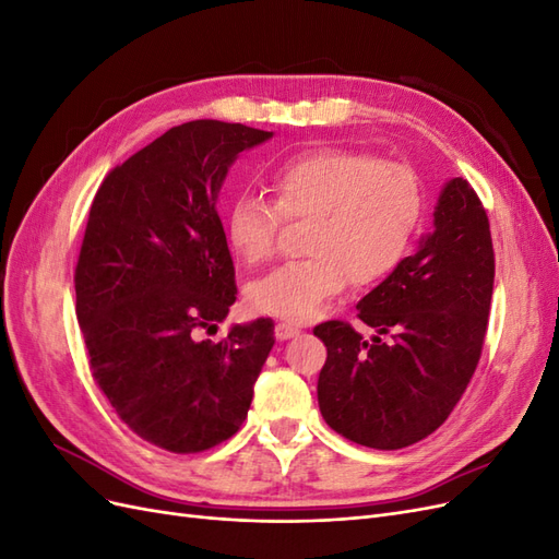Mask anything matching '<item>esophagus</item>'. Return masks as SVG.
Returning <instances> with one entry per match:
<instances>
[{
	"label": "esophagus",
	"mask_w": 559,
	"mask_h": 559,
	"mask_svg": "<svg viewBox=\"0 0 559 559\" xmlns=\"http://www.w3.org/2000/svg\"><path fill=\"white\" fill-rule=\"evenodd\" d=\"M298 333H300V329L286 324V321H280V324L275 326V337H277V341H289V337H296Z\"/></svg>",
	"instance_id": "esophagus-1"
}]
</instances>
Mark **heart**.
<instances>
[{
    "instance_id": "heart-1",
    "label": "heart",
    "mask_w": 559,
    "mask_h": 559,
    "mask_svg": "<svg viewBox=\"0 0 559 559\" xmlns=\"http://www.w3.org/2000/svg\"><path fill=\"white\" fill-rule=\"evenodd\" d=\"M273 202L240 195L226 235L245 263L273 257L282 218H310L308 259L284 263L249 286L253 310L289 324L314 319L347 282L386 280L408 257L425 216V186L408 163L343 146L302 151L270 175Z\"/></svg>"
}]
</instances>
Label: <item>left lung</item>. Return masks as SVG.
<instances>
[{
    "instance_id": "obj_1",
    "label": "left lung",
    "mask_w": 559,
    "mask_h": 559,
    "mask_svg": "<svg viewBox=\"0 0 559 559\" xmlns=\"http://www.w3.org/2000/svg\"><path fill=\"white\" fill-rule=\"evenodd\" d=\"M495 286V249L478 193L445 183L433 230L359 300L373 343L347 321H324L319 411L341 436L376 450L408 448L454 411L480 361ZM385 341H381V335Z\"/></svg>"
}]
</instances>
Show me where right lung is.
<instances>
[{
  "instance_id": "right-lung-1",
  "label": "right lung",
  "mask_w": 559,
  "mask_h": 559,
  "mask_svg": "<svg viewBox=\"0 0 559 559\" xmlns=\"http://www.w3.org/2000/svg\"><path fill=\"white\" fill-rule=\"evenodd\" d=\"M273 138L242 123L170 128L99 186L74 270L76 319L111 408L177 454L238 433L275 345L273 319L202 341L238 296L216 212L240 151Z\"/></svg>"
}]
</instances>
